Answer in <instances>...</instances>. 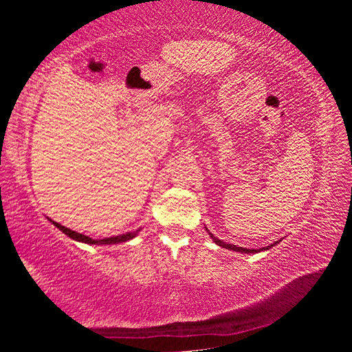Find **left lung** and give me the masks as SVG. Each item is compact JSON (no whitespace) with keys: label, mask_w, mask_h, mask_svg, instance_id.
<instances>
[{"label":"left lung","mask_w":352,"mask_h":352,"mask_svg":"<svg viewBox=\"0 0 352 352\" xmlns=\"http://www.w3.org/2000/svg\"><path fill=\"white\" fill-rule=\"evenodd\" d=\"M206 228V226H205ZM206 231H208V234H210V237L211 239L216 242V245H219V247H222V248H226V250H233V252H239V253H247V254H250V253H261V252H265V250H270L272 247H275L276 243H279V242H275V243H272V245H269V247H262V248H243V247H237V245H233V243H226V242H223V241H220V239H217L216 236H212V233L210 230L206 228Z\"/></svg>","instance_id":"obj_1"}]
</instances>
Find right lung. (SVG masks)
Returning a JSON list of instances; mask_svg holds the SVG:
<instances>
[{
    "instance_id": "add662e5",
    "label": "right lung",
    "mask_w": 352,
    "mask_h": 352,
    "mask_svg": "<svg viewBox=\"0 0 352 352\" xmlns=\"http://www.w3.org/2000/svg\"><path fill=\"white\" fill-rule=\"evenodd\" d=\"M50 222H52V225L57 226V228L60 230L62 233H65L68 237H71V239H74L76 242L88 243V245H115V243H121V242H127L130 239H133V237L138 236V233L141 231V230H136V231H130V233H124V234H119V236L104 237V239H93V237H90V236L77 233V231L69 230V228H67V226L57 223V222H54V220H51V219H50Z\"/></svg>"
}]
</instances>
